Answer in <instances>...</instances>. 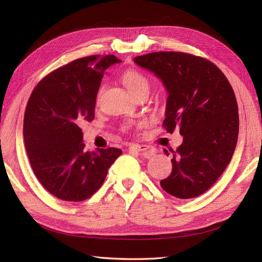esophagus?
Wrapping results in <instances>:
<instances>
[{
  "instance_id": "34e87169",
  "label": "esophagus",
  "mask_w": 262,
  "mask_h": 262,
  "mask_svg": "<svg viewBox=\"0 0 262 262\" xmlns=\"http://www.w3.org/2000/svg\"><path fill=\"white\" fill-rule=\"evenodd\" d=\"M130 150H136V152H141V154L144 157L148 158L155 153V148L152 146H148L145 144H133L129 147Z\"/></svg>"
}]
</instances>
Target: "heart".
I'll list each match as a JSON object with an SVG mask.
<instances>
[{"label": "heart", "instance_id": "heart-1", "mask_svg": "<svg viewBox=\"0 0 262 262\" xmlns=\"http://www.w3.org/2000/svg\"><path fill=\"white\" fill-rule=\"evenodd\" d=\"M121 80L123 84L125 85L126 89H128L134 96L141 94V93H147L148 92V87H149V82L146 75H144L142 72H140L139 70L136 69H129L125 70L124 72L121 75ZM101 92L102 89L99 87L97 93H96V101L98 102L101 96Z\"/></svg>", "mask_w": 262, "mask_h": 262}]
</instances>
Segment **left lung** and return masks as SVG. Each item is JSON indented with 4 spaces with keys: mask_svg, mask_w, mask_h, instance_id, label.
Segmentation results:
<instances>
[{
    "mask_svg": "<svg viewBox=\"0 0 262 262\" xmlns=\"http://www.w3.org/2000/svg\"><path fill=\"white\" fill-rule=\"evenodd\" d=\"M161 78L168 92L164 129L184 141L172 150V170L161 180L166 192L190 199L210 189L232 160L238 138V106L223 72L208 59L160 51L134 58ZM165 153L169 155L167 150Z\"/></svg>",
    "mask_w": 262,
    "mask_h": 262,
    "instance_id": "8db88e82",
    "label": "left lung"
}]
</instances>
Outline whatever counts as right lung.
I'll return each instance as SVG.
<instances>
[{"label":"right lung","mask_w":262,"mask_h":262,"mask_svg":"<svg viewBox=\"0 0 262 262\" xmlns=\"http://www.w3.org/2000/svg\"><path fill=\"white\" fill-rule=\"evenodd\" d=\"M118 62L114 54L76 59L46 75L28 99L24 140L30 166L43 188L61 200L89 199L122 153L116 147L85 150L80 128L94 120L104 71Z\"/></svg>","instance_id":"obj_1"}]
</instances>
